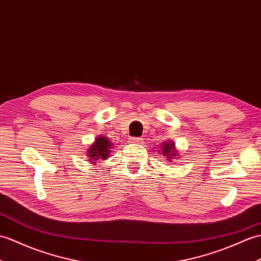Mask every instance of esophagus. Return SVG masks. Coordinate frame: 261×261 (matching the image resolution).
I'll list each match as a JSON object with an SVG mask.
<instances>
[{
    "mask_svg": "<svg viewBox=\"0 0 261 261\" xmlns=\"http://www.w3.org/2000/svg\"><path fill=\"white\" fill-rule=\"evenodd\" d=\"M142 140L143 139L142 138H131L130 139V142H137V143H140V142H142Z\"/></svg>",
    "mask_w": 261,
    "mask_h": 261,
    "instance_id": "34e87169",
    "label": "esophagus"
}]
</instances>
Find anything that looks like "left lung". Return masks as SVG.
<instances>
[{
	"label": "left lung",
	"mask_w": 261,
	"mask_h": 261,
	"mask_svg": "<svg viewBox=\"0 0 261 261\" xmlns=\"http://www.w3.org/2000/svg\"><path fill=\"white\" fill-rule=\"evenodd\" d=\"M161 153L163 158H167L169 161H173V159H177L179 154L178 151L175 150V145L174 142L172 141H166L165 143H162L161 145Z\"/></svg>",
	"instance_id": "8db88e82"
}]
</instances>
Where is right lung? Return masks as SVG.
Segmentation results:
<instances>
[{"label": "right lung", "instance_id": "obj_1", "mask_svg": "<svg viewBox=\"0 0 261 261\" xmlns=\"http://www.w3.org/2000/svg\"><path fill=\"white\" fill-rule=\"evenodd\" d=\"M113 148L112 142L106 136H99L88 149V161L96 165V160H106Z\"/></svg>", "mask_w": 261, "mask_h": 261}]
</instances>
